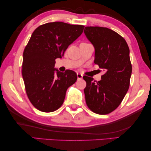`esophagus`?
Returning <instances> with one entry per match:
<instances>
[{
	"label": "esophagus",
	"mask_w": 151,
	"mask_h": 151,
	"mask_svg": "<svg viewBox=\"0 0 151 151\" xmlns=\"http://www.w3.org/2000/svg\"><path fill=\"white\" fill-rule=\"evenodd\" d=\"M77 77H78V80H81V79H82V78H83V75L81 73H77Z\"/></svg>",
	"instance_id": "esophagus-1"
}]
</instances>
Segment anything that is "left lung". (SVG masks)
<instances>
[{"label":"left lung","mask_w":151,"mask_h":151,"mask_svg":"<svg viewBox=\"0 0 151 151\" xmlns=\"http://www.w3.org/2000/svg\"><path fill=\"white\" fill-rule=\"evenodd\" d=\"M84 33L95 49L94 63L105 73L100 81L84 76L86 102L98 114L116 109L129 88L132 65L125 39L116 32L102 27H86Z\"/></svg>","instance_id":"left-lung-1"}]
</instances>
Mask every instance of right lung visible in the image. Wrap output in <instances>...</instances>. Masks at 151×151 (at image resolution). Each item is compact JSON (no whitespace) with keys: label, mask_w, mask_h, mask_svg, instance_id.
I'll return each mask as SVG.
<instances>
[{"label":"right lung","mask_w":151,"mask_h":151,"mask_svg":"<svg viewBox=\"0 0 151 151\" xmlns=\"http://www.w3.org/2000/svg\"><path fill=\"white\" fill-rule=\"evenodd\" d=\"M83 28L53 22L38 27L32 33L23 52L22 75L29 100L41 112H51L60 108L68 88L77 80L75 71L67 70L63 73L54 66L55 59L62 58Z\"/></svg>","instance_id":"add662e5"}]
</instances>
